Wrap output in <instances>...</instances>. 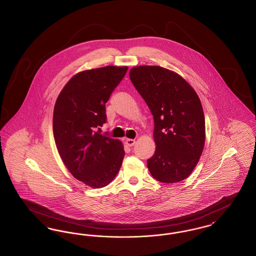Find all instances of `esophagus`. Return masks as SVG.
Listing matches in <instances>:
<instances>
[{"instance_id":"esophagus-1","label":"esophagus","mask_w":256,"mask_h":256,"mask_svg":"<svg viewBox=\"0 0 256 256\" xmlns=\"http://www.w3.org/2000/svg\"><path fill=\"white\" fill-rule=\"evenodd\" d=\"M126 146H134L135 140H134V139H126Z\"/></svg>"}]
</instances>
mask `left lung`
<instances>
[{"instance_id":"obj_1","label":"left lung","mask_w":256,"mask_h":256,"mask_svg":"<svg viewBox=\"0 0 256 256\" xmlns=\"http://www.w3.org/2000/svg\"><path fill=\"white\" fill-rule=\"evenodd\" d=\"M130 78L154 120L156 148L146 161L148 170L160 182H182L194 170L204 146L200 98L180 74L160 66L134 67Z\"/></svg>"}]
</instances>
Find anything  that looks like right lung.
I'll return each instance as SVG.
<instances>
[{
    "label": "right lung",
    "mask_w": 256,
    "mask_h": 256,
    "mask_svg": "<svg viewBox=\"0 0 256 256\" xmlns=\"http://www.w3.org/2000/svg\"><path fill=\"white\" fill-rule=\"evenodd\" d=\"M126 71V66H106L76 74L54 104L52 130L61 159L74 178L92 188L110 184L122 165L121 141L100 134V126L106 122V104Z\"/></svg>",
    "instance_id": "1"
}]
</instances>
